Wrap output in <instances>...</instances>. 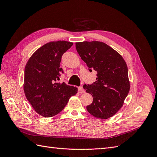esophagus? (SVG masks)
<instances>
[{
    "instance_id": "34e87169",
    "label": "esophagus",
    "mask_w": 157,
    "mask_h": 157,
    "mask_svg": "<svg viewBox=\"0 0 157 157\" xmlns=\"http://www.w3.org/2000/svg\"><path fill=\"white\" fill-rule=\"evenodd\" d=\"M78 92H79V94H83V93L85 92V89H84L83 87H82V86H79V87L78 88Z\"/></svg>"
}]
</instances>
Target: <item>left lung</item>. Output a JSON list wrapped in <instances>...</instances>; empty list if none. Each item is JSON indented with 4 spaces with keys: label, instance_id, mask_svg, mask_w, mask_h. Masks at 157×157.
<instances>
[{
    "label": "left lung",
    "instance_id": "obj_1",
    "mask_svg": "<svg viewBox=\"0 0 157 157\" xmlns=\"http://www.w3.org/2000/svg\"><path fill=\"white\" fill-rule=\"evenodd\" d=\"M76 48L89 71L97 72L96 81L83 85L93 97L86 109L96 118L108 119L120 110L129 92L126 62L114 49L99 41L76 43Z\"/></svg>",
    "mask_w": 157,
    "mask_h": 157
}]
</instances>
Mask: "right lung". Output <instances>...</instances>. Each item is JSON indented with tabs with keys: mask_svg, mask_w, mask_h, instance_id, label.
Here are the masks:
<instances>
[{
	"mask_svg": "<svg viewBox=\"0 0 157 157\" xmlns=\"http://www.w3.org/2000/svg\"><path fill=\"white\" fill-rule=\"evenodd\" d=\"M68 41L49 42L39 48L28 60L24 74L23 89L34 109L49 118L61 112L78 88L57 83L61 74L62 56L72 46Z\"/></svg>",
	"mask_w": 157,
	"mask_h": 157,
	"instance_id": "1",
	"label": "right lung"
}]
</instances>
